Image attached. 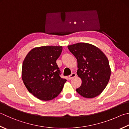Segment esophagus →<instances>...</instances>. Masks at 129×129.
Returning <instances> with one entry per match:
<instances>
[{
    "label": "esophagus",
    "mask_w": 129,
    "mask_h": 129,
    "mask_svg": "<svg viewBox=\"0 0 129 129\" xmlns=\"http://www.w3.org/2000/svg\"><path fill=\"white\" fill-rule=\"evenodd\" d=\"M75 76H76V74H75V73H72V74H71L69 76V79H70V80L72 79L73 78H74Z\"/></svg>",
    "instance_id": "1"
}]
</instances>
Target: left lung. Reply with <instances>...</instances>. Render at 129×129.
<instances>
[{
  "label": "left lung",
  "instance_id": "obj_1",
  "mask_svg": "<svg viewBox=\"0 0 129 129\" xmlns=\"http://www.w3.org/2000/svg\"><path fill=\"white\" fill-rule=\"evenodd\" d=\"M68 48L77 59V74L82 80L76 91L86 98L99 95L107 85L111 76L106 55L95 46L85 43L68 45Z\"/></svg>",
  "mask_w": 129,
  "mask_h": 129
}]
</instances>
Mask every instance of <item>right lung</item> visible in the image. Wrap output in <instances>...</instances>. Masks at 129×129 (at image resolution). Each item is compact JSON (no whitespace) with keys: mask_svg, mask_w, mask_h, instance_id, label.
Returning <instances> with one entry per match:
<instances>
[{"mask_svg":"<svg viewBox=\"0 0 129 129\" xmlns=\"http://www.w3.org/2000/svg\"><path fill=\"white\" fill-rule=\"evenodd\" d=\"M62 46H43L31 50L23 60L22 79L26 88L42 101H50L62 90L66 79L61 78L56 60Z\"/></svg>","mask_w":129,"mask_h":129,"instance_id":"1","label":"right lung"}]
</instances>
